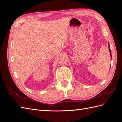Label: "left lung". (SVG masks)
I'll use <instances>...</instances> for the list:
<instances>
[{
  "mask_svg": "<svg viewBox=\"0 0 122 122\" xmlns=\"http://www.w3.org/2000/svg\"><path fill=\"white\" fill-rule=\"evenodd\" d=\"M109 52H110V57H111V51L110 50V46L109 44Z\"/></svg>",
  "mask_w": 122,
  "mask_h": 122,
  "instance_id": "8db88e82",
  "label": "left lung"
}]
</instances>
